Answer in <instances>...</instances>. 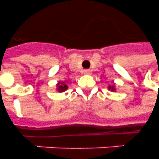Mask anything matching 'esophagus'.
<instances>
[{"mask_svg": "<svg viewBox=\"0 0 159 159\" xmlns=\"http://www.w3.org/2000/svg\"><path fill=\"white\" fill-rule=\"evenodd\" d=\"M84 73L85 74H91V73H92V72H91V70L86 69V70H84Z\"/></svg>", "mask_w": 159, "mask_h": 159, "instance_id": "esophagus-1", "label": "esophagus"}]
</instances>
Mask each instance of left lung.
<instances>
[{
  "label": "left lung",
  "instance_id": "obj_1",
  "mask_svg": "<svg viewBox=\"0 0 159 159\" xmlns=\"http://www.w3.org/2000/svg\"><path fill=\"white\" fill-rule=\"evenodd\" d=\"M109 89H111V91H115V88H114L113 87H111V86L109 87Z\"/></svg>",
  "mask_w": 159,
  "mask_h": 159
}]
</instances>
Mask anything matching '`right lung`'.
Returning <instances> with one entry per match:
<instances>
[{
  "label": "right lung",
  "mask_w": 159,
  "mask_h": 159,
  "mask_svg": "<svg viewBox=\"0 0 159 159\" xmlns=\"http://www.w3.org/2000/svg\"><path fill=\"white\" fill-rule=\"evenodd\" d=\"M67 89V87L65 83L58 82V84H57V91H58V92H64V91H66Z\"/></svg>",
  "instance_id": "obj_1"
}]
</instances>
